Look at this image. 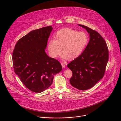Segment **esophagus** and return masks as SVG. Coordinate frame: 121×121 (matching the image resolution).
I'll return each instance as SVG.
<instances>
[{
    "label": "esophagus",
    "mask_w": 121,
    "mask_h": 121,
    "mask_svg": "<svg viewBox=\"0 0 121 121\" xmlns=\"http://www.w3.org/2000/svg\"><path fill=\"white\" fill-rule=\"evenodd\" d=\"M61 65H62V67H63V68H65V64L64 63H63V62H61Z\"/></svg>",
    "instance_id": "esophagus-1"
}]
</instances>
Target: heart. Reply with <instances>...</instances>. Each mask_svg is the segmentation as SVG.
I'll list each match as a JSON object with an SVG mask.
<instances>
[{
    "label": "heart",
    "instance_id": "obj_1",
    "mask_svg": "<svg viewBox=\"0 0 121 121\" xmlns=\"http://www.w3.org/2000/svg\"><path fill=\"white\" fill-rule=\"evenodd\" d=\"M88 42L89 37L85 32L65 28L56 33L55 39L48 41V50L53 58L59 56L62 50L64 58L73 60L82 54Z\"/></svg>",
    "mask_w": 121,
    "mask_h": 121
}]
</instances>
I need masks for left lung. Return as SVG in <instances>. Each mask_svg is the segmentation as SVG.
<instances>
[{
  "label": "left lung",
  "mask_w": 121,
  "mask_h": 121,
  "mask_svg": "<svg viewBox=\"0 0 121 121\" xmlns=\"http://www.w3.org/2000/svg\"><path fill=\"white\" fill-rule=\"evenodd\" d=\"M90 34V41L82 54L67 65L73 75L71 84L80 90L93 87L104 76L108 62V49L105 39L96 30L79 24Z\"/></svg>",
  "instance_id": "obj_1"
}]
</instances>
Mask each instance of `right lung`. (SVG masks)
<instances>
[{
	"instance_id": "right-lung-1",
	"label": "right lung",
	"mask_w": 121,
	"mask_h": 121,
	"mask_svg": "<svg viewBox=\"0 0 121 121\" xmlns=\"http://www.w3.org/2000/svg\"><path fill=\"white\" fill-rule=\"evenodd\" d=\"M52 29L49 26L31 31L17 42L13 52L15 73L25 86L34 92L47 90L55 75L62 70L60 62L45 51Z\"/></svg>"
}]
</instances>
